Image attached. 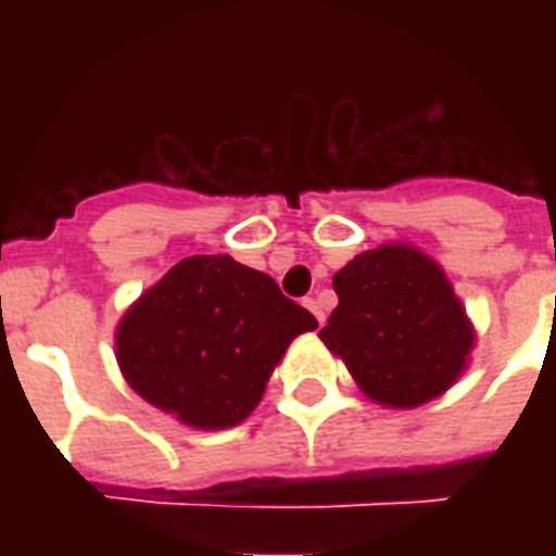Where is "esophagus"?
Listing matches in <instances>:
<instances>
[{
	"label": "esophagus",
	"instance_id": "esophagus-1",
	"mask_svg": "<svg viewBox=\"0 0 556 556\" xmlns=\"http://www.w3.org/2000/svg\"><path fill=\"white\" fill-rule=\"evenodd\" d=\"M303 305H305V308H308V312L314 314V317H317V323H320V326H323V323H326V314H323L320 303H317V300H314V296H305Z\"/></svg>",
	"mask_w": 556,
	"mask_h": 556
}]
</instances>
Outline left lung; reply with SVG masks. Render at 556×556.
Returning <instances> with one entry per match:
<instances>
[{"instance_id":"obj_1","label":"left lung","mask_w":556,"mask_h":556,"mask_svg":"<svg viewBox=\"0 0 556 556\" xmlns=\"http://www.w3.org/2000/svg\"><path fill=\"white\" fill-rule=\"evenodd\" d=\"M338 308L320 331L371 401L418 406L462 375L473 329L444 270L409 244L366 251L334 274Z\"/></svg>"}]
</instances>
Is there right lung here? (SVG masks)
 I'll list each match as a JSON object with an SVG mask.
<instances>
[{"instance_id":"1","label":"right lung","mask_w":556,"mask_h":556,"mask_svg":"<svg viewBox=\"0 0 556 556\" xmlns=\"http://www.w3.org/2000/svg\"><path fill=\"white\" fill-rule=\"evenodd\" d=\"M317 329L268 274L230 256H190L117 326L129 387L199 430H225L260 404L288 343Z\"/></svg>"}]
</instances>
